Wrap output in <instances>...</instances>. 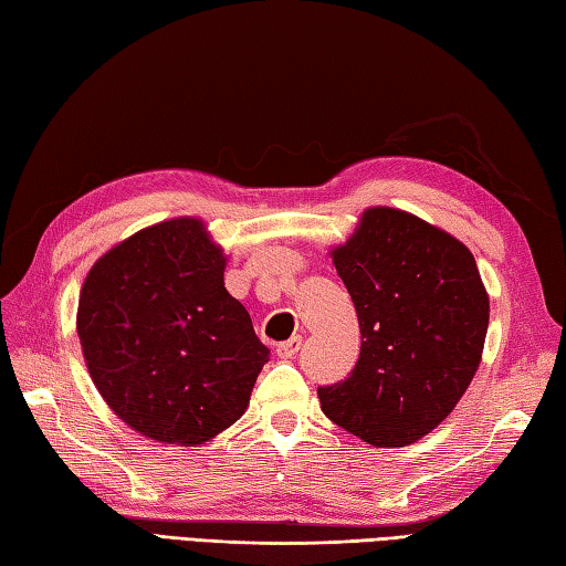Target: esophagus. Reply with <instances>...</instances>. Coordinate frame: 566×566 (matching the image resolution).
<instances>
[{
    "mask_svg": "<svg viewBox=\"0 0 566 566\" xmlns=\"http://www.w3.org/2000/svg\"><path fill=\"white\" fill-rule=\"evenodd\" d=\"M298 350H302V335H294V338H290V340H284V343L276 345V355H280L282 359L296 357Z\"/></svg>",
    "mask_w": 566,
    "mask_h": 566,
    "instance_id": "1",
    "label": "esophagus"
}]
</instances>
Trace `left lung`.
Returning a JSON list of instances; mask_svg holds the SVG:
<instances>
[{"label":"left lung","mask_w":566,"mask_h":566,"mask_svg":"<svg viewBox=\"0 0 566 566\" xmlns=\"http://www.w3.org/2000/svg\"><path fill=\"white\" fill-rule=\"evenodd\" d=\"M333 262L357 311L359 357L318 387L335 426L377 448H403L440 426L482 359L489 296L474 255L416 216L377 207Z\"/></svg>","instance_id":"left-lung-1"}]
</instances>
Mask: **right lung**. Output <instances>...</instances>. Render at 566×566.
Returning <instances> with one entry per match:
<instances>
[{"instance_id": "obj_1", "label": "right lung", "mask_w": 566, "mask_h": 566, "mask_svg": "<svg viewBox=\"0 0 566 566\" xmlns=\"http://www.w3.org/2000/svg\"><path fill=\"white\" fill-rule=\"evenodd\" d=\"M226 258L203 223L175 219L130 235L80 292L84 363L134 430L195 448L243 416L270 350L226 292Z\"/></svg>"}]
</instances>
